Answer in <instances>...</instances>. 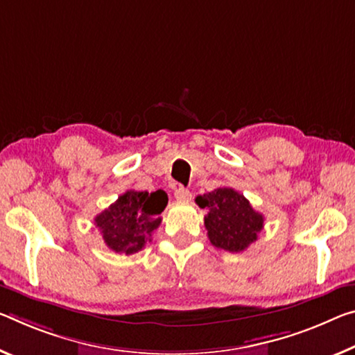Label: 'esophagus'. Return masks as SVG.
Instances as JSON below:
<instances>
[{
	"mask_svg": "<svg viewBox=\"0 0 355 355\" xmlns=\"http://www.w3.org/2000/svg\"><path fill=\"white\" fill-rule=\"evenodd\" d=\"M175 199L178 202H189L191 200V193L187 188H178L175 191Z\"/></svg>",
	"mask_w": 355,
	"mask_h": 355,
	"instance_id": "esophagus-1",
	"label": "esophagus"
}]
</instances>
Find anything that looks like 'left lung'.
I'll return each mask as SVG.
<instances>
[{
	"mask_svg": "<svg viewBox=\"0 0 355 355\" xmlns=\"http://www.w3.org/2000/svg\"><path fill=\"white\" fill-rule=\"evenodd\" d=\"M205 208V229L211 245L229 252L245 251L263 229V216L243 194L232 188H218L196 198Z\"/></svg>",
	"mask_w": 355,
	"mask_h": 355,
	"instance_id": "1",
	"label": "left lung"
}]
</instances>
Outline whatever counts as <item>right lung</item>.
<instances>
[{
  "mask_svg": "<svg viewBox=\"0 0 355 355\" xmlns=\"http://www.w3.org/2000/svg\"><path fill=\"white\" fill-rule=\"evenodd\" d=\"M167 205L162 189L126 191L109 208L94 218V226L103 235L104 243L118 254H134L150 241L159 227L161 213Z\"/></svg>",
  "mask_w": 355,
  "mask_h": 355,
  "instance_id": "add662e5",
  "label": "right lung"
}]
</instances>
